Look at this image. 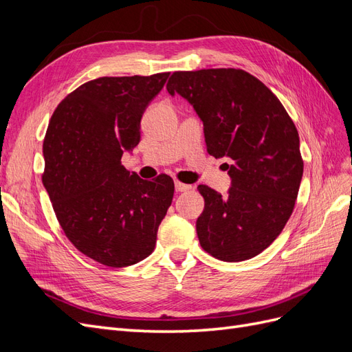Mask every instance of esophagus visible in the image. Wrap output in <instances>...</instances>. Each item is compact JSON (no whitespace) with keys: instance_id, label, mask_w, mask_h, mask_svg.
Here are the masks:
<instances>
[{"instance_id":"obj_1","label":"esophagus","mask_w":352,"mask_h":352,"mask_svg":"<svg viewBox=\"0 0 352 352\" xmlns=\"http://www.w3.org/2000/svg\"><path fill=\"white\" fill-rule=\"evenodd\" d=\"M175 188H176L177 192H186V190L192 189V186L186 185V184H182V182H176V184H175Z\"/></svg>"}]
</instances>
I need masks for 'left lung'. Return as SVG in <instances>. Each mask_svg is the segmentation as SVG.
<instances>
[{"label": "left lung", "mask_w": 352, "mask_h": 352, "mask_svg": "<svg viewBox=\"0 0 352 352\" xmlns=\"http://www.w3.org/2000/svg\"><path fill=\"white\" fill-rule=\"evenodd\" d=\"M167 91L194 105L208 154L232 160L226 197L198 186L206 202L197 220L201 247L221 261L255 257L280 235L295 207L304 170L295 123L279 98L241 69L173 72Z\"/></svg>", "instance_id": "8db88e82"}]
</instances>
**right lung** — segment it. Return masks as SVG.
<instances>
[{
	"mask_svg": "<svg viewBox=\"0 0 352 352\" xmlns=\"http://www.w3.org/2000/svg\"><path fill=\"white\" fill-rule=\"evenodd\" d=\"M168 74L89 80L57 105L48 123L42 184L56 217L74 247L109 267L146 258L172 204V177L144 180L120 162L140 144L142 114Z\"/></svg>",
	"mask_w": 352,
	"mask_h": 352,
	"instance_id": "right-lung-1",
	"label": "right lung"
}]
</instances>
